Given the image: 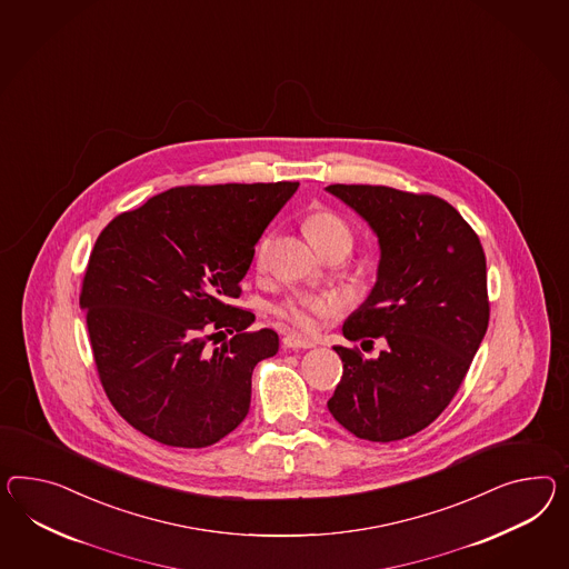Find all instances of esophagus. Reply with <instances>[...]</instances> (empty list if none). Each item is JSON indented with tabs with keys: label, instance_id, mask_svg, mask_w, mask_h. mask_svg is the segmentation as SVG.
<instances>
[{
	"label": "esophagus",
	"instance_id": "esophagus-1",
	"mask_svg": "<svg viewBox=\"0 0 569 569\" xmlns=\"http://www.w3.org/2000/svg\"><path fill=\"white\" fill-rule=\"evenodd\" d=\"M282 347H284V349H311L313 342L307 340V338H301V336L284 335V338H282Z\"/></svg>",
	"mask_w": 569,
	"mask_h": 569
}]
</instances>
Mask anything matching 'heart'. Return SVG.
Here are the masks:
<instances>
[{
  "instance_id": "1",
  "label": "heart",
  "mask_w": 569,
  "mask_h": 569,
  "mask_svg": "<svg viewBox=\"0 0 569 569\" xmlns=\"http://www.w3.org/2000/svg\"><path fill=\"white\" fill-rule=\"evenodd\" d=\"M306 233L309 241L316 246L318 251L332 248V246H352V229L349 222L342 219L340 214H336L330 208H320L313 210L306 219ZM270 246V237L260 239V243L256 246L253 260L258 268H263L266 262V251ZM272 316L278 321L291 326L299 332H316V328L320 326L321 320L335 318L338 311V303L332 297H321V295H295L280 303L270 307Z\"/></svg>"
}]
</instances>
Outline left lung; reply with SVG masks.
Listing matches in <instances>:
<instances>
[{
  "mask_svg": "<svg viewBox=\"0 0 569 569\" xmlns=\"http://www.w3.org/2000/svg\"><path fill=\"white\" fill-rule=\"evenodd\" d=\"M326 190L371 224L381 249L378 282L342 335L371 349L376 338L386 345L376 359L335 347L342 378L328 408L357 438H410L452 402L487 332L479 234L433 193L345 183Z\"/></svg>",
  "mask_w": 569,
  "mask_h": 569,
  "instance_id": "8db88e82",
  "label": "left lung"
}]
</instances>
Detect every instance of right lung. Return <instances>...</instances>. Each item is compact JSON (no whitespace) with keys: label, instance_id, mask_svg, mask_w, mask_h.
I'll return each mask as SVG.
<instances>
[{"label":"right lung","instance_id":"obj_1","mask_svg":"<svg viewBox=\"0 0 569 569\" xmlns=\"http://www.w3.org/2000/svg\"><path fill=\"white\" fill-rule=\"evenodd\" d=\"M297 188L179 186L102 229L80 307L107 398L147 438L206 448L246 419L253 367L277 355L278 335L246 332L253 313L233 299L263 229ZM224 333L236 336L214 350L209 340Z\"/></svg>","mask_w":569,"mask_h":569}]
</instances>
